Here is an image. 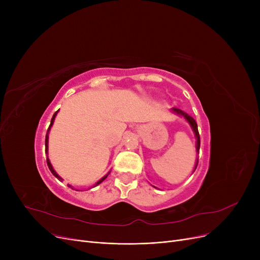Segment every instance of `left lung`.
Segmentation results:
<instances>
[{"label":"left lung","mask_w":260,"mask_h":260,"mask_svg":"<svg viewBox=\"0 0 260 260\" xmlns=\"http://www.w3.org/2000/svg\"><path fill=\"white\" fill-rule=\"evenodd\" d=\"M173 111H174L175 113H177V114L182 115V116L188 121V123L190 124V126H192V128H193V131H194V133H195V135H196V138H197V151L199 152V148H200V136H199L198 126H197V123H196L195 119L192 118L190 116H188V115H186L185 113H183L182 111H180V109L177 108V107H174ZM197 165H198V160H197ZM197 165H196V168H197ZM196 168H195V170H196Z\"/></svg>","instance_id":"1"}]
</instances>
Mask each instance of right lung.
I'll list each match as a JSON object with an SVG mask.
<instances>
[{
  "label": "right lung",
  "mask_w": 260,
  "mask_h": 260,
  "mask_svg": "<svg viewBox=\"0 0 260 260\" xmlns=\"http://www.w3.org/2000/svg\"><path fill=\"white\" fill-rule=\"evenodd\" d=\"M57 113L58 112H56V113H54L53 114V116H52V118H51V121H50V125H49V127H48V129H47V133H46V137H45V153L47 154V143H48V132H49V129H50V126L52 125V123H53V120H54V117H56V115H57ZM46 162H47V166H48V169L50 170V172L52 173V175L54 176V177H57V178L59 179V180H61V177L56 173V172H54V170L52 169V167H51V165H50V162H49V159L48 158H46ZM108 175H106V176H104L103 177V178L102 179H100L98 182H97V184H95V185H98V184H100L103 180H105V178H106V177H107ZM68 187H72L71 185H68Z\"/></svg>",
  "instance_id": "obj_1"
}]
</instances>
